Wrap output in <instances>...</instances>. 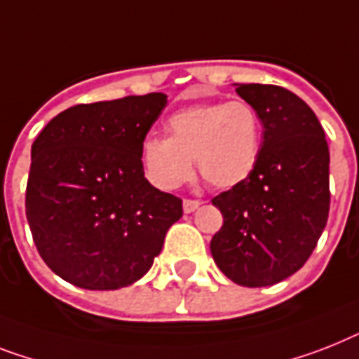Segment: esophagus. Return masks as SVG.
Segmentation results:
<instances>
[{
    "mask_svg": "<svg viewBox=\"0 0 359 359\" xmlns=\"http://www.w3.org/2000/svg\"><path fill=\"white\" fill-rule=\"evenodd\" d=\"M199 201H191V199H186L184 203H182V208H184V214H191V212H195V210L199 208Z\"/></svg>",
    "mask_w": 359,
    "mask_h": 359,
    "instance_id": "1",
    "label": "esophagus"
}]
</instances>
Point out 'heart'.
<instances>
[{"instance_id": "heart-1", "label": "heart", "mask_w": 359, "mask_h": 359, "mask_svg": "<svg viewBox=\"0 0 359 359\" xmlns=\"http://www.w3.org/2000/svg\"><path fill=\"white\" fill-rule=\"evenodd\" d=\"M170 136H149L142 144L147 179L173 189L191 177L194 158L208 184L232 189L255 173L262 153V119L247 101L201 103L168 118Z\"/></svg>"}]
</instances>
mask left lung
<instances>
[{"instance_id":"left-lung-1","label":"left lung","mask_w":359,"mask_h":359,"mask_svg":"<svg viewBox=\"0 0 359 359\" xmlns=\"http://www.w3.org/2000/svg\"><path fill=\"white\" fill-rule=\"evenodd\" d=\"M262 119L260 162L243 184L212 199L223 226L210 250L223 275L245 287L282 282L301 269L328 219L330 153L313 110L273 84H234Z\"/></svg>"}]
</instances>
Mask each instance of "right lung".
<instances>
[{"label": "right lung", "mask_w": 359, "mask_h": 359, "mask_svg": "<svg viewBox=\"0 0 359 359\" xmlns=\"http://www.w3.org/2000/svg\"><path fill=\"white\" fill-rule=\"evenodd\" d=\"M165 104V94L75 104L34 140L25 214L42 260L69 284H134L182 217V201L154 188L142 164V144Z\"/></svg>", "instance_id": "add662e5"}]
</instances>
